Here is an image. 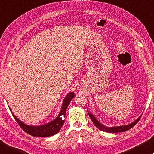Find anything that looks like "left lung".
Segmentation results:
<instances>
[{
    "mask_svg": "<svg viewBox=\"0 0 154 154\" xmlns=\"http://www.w3.org/2000/svg\"><path fill=\"white\" fill-rule=\"evenodd\" d=\"M88 114L89 117H90L91 121L93 122L94 125L96 126L97 128H99L100 130H101L102 131H104V132H108V133H120V132H124V131L129 130L133 127H134V126H135L137 123V122L139 121V119L141 118V116H140L136 120V121H135L131 124H129L128 125L120 126V127H105L104 125H103L102 123H100V122L97 121L96 117H95L92 114L89 113V112H88Z\"/></svg>",
    "mask_w": 154,
    "mask_h": 154,
    "instance_id": "8db88e82",
    "label": "left lung"
}]
</instances>
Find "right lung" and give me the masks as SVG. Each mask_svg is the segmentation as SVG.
<instances>
[{
	"label": "right lung",
	"mask_w": 154,
	"mask_h": 154,
	"mask_svg": "<svg viewBox=\"0 0 154 154\" xmlns=\"http://www.w3.org/2000/svg\"><path fill=\"white\" fill-rule=\"evenodd\" d=\"M75 96L73 92L68 94L64 99L62 106H61V110L58 116L52 121L48 122L44 125L40 126H29L24 124L21 121L17 118V117L13 114V116L15 121L20 126V127L23 129L25 132L28 133L29 135L33 137H46L52 136L57 134L58 131L60 130L61 127H63L65 122L64 117L65 116L66 110L70 102L71 101ZM11 112L12 111L10 109Z\"/></svg>",
	"instance_id": "obj_1"
}]
</instances>
